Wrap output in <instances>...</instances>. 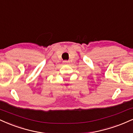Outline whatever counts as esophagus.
Here are the masks:
<instances>
[{
  "mask_svg": "<svg viewBox=\"0 0 133 133\" xmlns=\"http://www.w3.org/2000/svg\"><path fill=\"white\" fill-rule=\"evenodd\" d=\"M68 61H63V63H64V64L68 63Z\"/></svg>",
  "mask_w": 133,
  "mask_h": 133,
  "instance_id": "34e87169",
  "label": "esophagus"
}]
</instances>
